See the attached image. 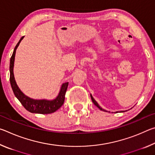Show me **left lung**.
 Returning a JSON list of instances; mask_svg holds the SVG:
<instances>
[{
    "label": "left lung",
    "mask_w": 155,
    "mask_h": 155,
    "mask_svg": "<svg viewBox=\"0 0 155 155\" xmlns=\"http://www.w3.org/2000/svg\"><path fill=\"white\" fill-rule=\"evenodd\" d=\"M90 96H91V100H92V102H93V103H94V104H95V105H96L97 107H98V108L99 109H101V111H107H107H106V110L103 109V108H101V107H100V105H99V104H98V103H97V102L95 101V100L94 99V98H93V97H92V96L90 95Z\"/></svg>",
    "instance_id": "left-lung-1"
}]
</instances>
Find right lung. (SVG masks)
Returning a JSON list of instances; mask_svg holds the SVG:
<instances>
[{
	"label": "right lung",
	"instance_id": "add662e5",
	"mask_svg": "<svg viewBox=\"0 0 155 155\" xmlns=\"http://www.w3.org/2000/svg\"><path fill=\"white\" fill-rule=\"evenodd\" d=\"M25 36L21 38L20 41L16 44L15 48L13 52L12 56L10 59V65H9V72H10V83L14 91V95L22 104V106L27 110L28 111L33 114H48L55 112L61 107L64 103L65 94L66 92L68 82L63 83L61 86L59 92L55 98L53 100H47V99H41L37 100L33 99L26 96L25 94L20 90L18 87L16 82H15L14 74V66L15 61V55L16 49L19 46L21 41L24 38Z\"/></svg>",
	"mask_w": 155,
	"mask_h": 155
}]
</instances>
